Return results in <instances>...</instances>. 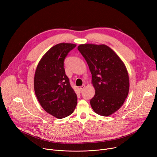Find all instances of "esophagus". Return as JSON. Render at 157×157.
Instances as JSON below:
<instances>
[{
	"mask_svg": "<svg viewBox=\"0 0 157 157\" xmlns=\"http://www.w3.org/2000/svg\"><path fill=\"white\" fill-rule=\"evenodd\" d=\"M85 85H83V86H80V88H79V90H80V92H83V91L84 89H85Z\"/></svg>",
	"mask_w": 157,
	"mask_h": 157,
	"instance_id": "1",
	"label": "esophagus"
}]
</instances>
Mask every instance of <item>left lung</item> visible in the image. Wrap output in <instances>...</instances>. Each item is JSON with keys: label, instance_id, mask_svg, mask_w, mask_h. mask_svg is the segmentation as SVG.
I'll return each mask as SVG.
<instances>
[{"label": "left lung", "instance_id": "left-lung-1", "mask_svg": "<svg viewBox=\"0 0 157 157\" xmlns=\"http://www.w3.org/2000/svg\"><path fill=\"white\" fill-rule=\"evenodd\" d=\"M78 49L92 74L95 93L90 105L97 114L108 117L121 108L128 94L129 77L125 65L105 44H83Z\"/></svg>", "mask_w": 157, "mask_h": 157}]
</instances>
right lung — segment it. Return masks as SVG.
Instances as JSON below:
<instances>
[{"label":"right lung","instance_id":"add662e5","mask_svg":"<svg viewBox=\"0 0 157 157\" xmlns=\"http://www.w3.org/2000/svg\"><path fill=\"white\" fill-rule=\"evenodd\" d=\"M76 46L64 43L53 46L41 58L35 72L34 91L39 104L59 119L69 116L77 105V95L63 67L65 58Z\"/></svg>","mask_w":157,"mask_h":157}]
</instances>
